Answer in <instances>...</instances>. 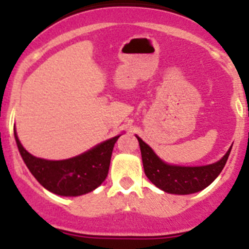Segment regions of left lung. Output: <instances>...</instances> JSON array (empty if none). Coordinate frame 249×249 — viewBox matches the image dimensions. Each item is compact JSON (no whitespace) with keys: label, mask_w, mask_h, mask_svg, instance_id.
<instances>
[{"label":"left lung","mask_w":249,"mask_h":249,"mask_svg":"<svg viewBox=\"0 0 249 249\" xmlns=\"http://www.w3.org/2000/svg\"><path fill=\"white\" fill-rule=\"evenodd\" d=\"M137 140L140 142L144 173L148 179L162 191L173 195H191L210 186L226 166L232 148L231 147L223 158L213 164L201 167H179L164 163L163 160H160L156 156L148 144L144 143L140 137H137Z\"/></svg>","instance_id":"1"}]
</instances>
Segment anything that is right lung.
I'll return each mask as SVG.
<instances>
[{
    "label": "right lung",
    "instance_id": "1",
    "mask_svg": "<svg viewBox=\"0 0 249 249\" xmlns=\"http://www.w3.org/2000/svg\"><path fill=\"white\" fill-rule=\"evenodd\" d=\"M121 136V135H120ZM113 137L86 153L63 160H47L28 153L15 131L18 151L30 172L46 190L58 196H81L96 190L108 175L111 156L118 137Z\"/></svg>",
    "mask_w": 249,
    "mask_h": 249
}]
</instances>
